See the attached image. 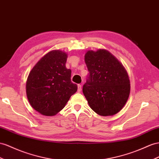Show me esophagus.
<instances>
[{
  "instance_id": "obj_1",
  "label": "esophagus",
  "mask_w": 159,
  "mask_h": 159,
  "mask_svg": "<svg viewBox=\"0 0 159 159\" xmlns=\"http://www.w3.org/2000/svg\"><path fill=\"white\" fill-rule=\"evenodd\" d=\"M81 89H82V86L80 84H78V92H80Z\"/></svg>"
}]
</instances>
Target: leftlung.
Here are the masks:
<instances>
[{"mask_svg": "<svg viewBox=\"0 0 159 159\" xmlns=\"http://www.w3.org/2000/svg\"><path fill=\"white\" fill-rule=\"evenodd\" d=\"M84 61L89 76L83 92L89 106L100 116L116 114L129 95L127 71L114 56L104 49L87 51Z\"/></svg>", "mask_w": 159, "mask_h": 159, "instance_id": "8db88e82", "label": "left lung"}]
</instances>
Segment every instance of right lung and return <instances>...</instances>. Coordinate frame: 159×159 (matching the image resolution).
Returning a JSON list of instances; mask_svg holds the SVG:
<instances>
[{
    "label": "right lung",
    "instance_id": "right-lung-1",
    "mask_svg": "<svg viewBox=\"0 0 159 159\" xmlns=\"http://www.w3.org/2000/svg\"><path fill=\"white\" fill-rule=\"evenodd\" d=\"M68 54L59 50L45 54L31 69L26 82L28 101L35 110L46 116L56 115L77 91L66 68Z\"/></svg>",
    "mask_w": 159,
    "mask_h": 159
}]
</instances>
